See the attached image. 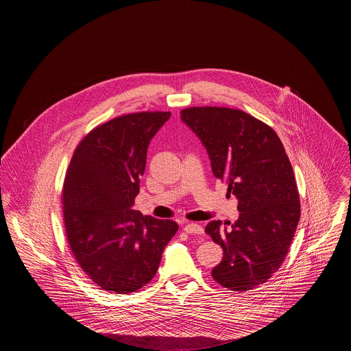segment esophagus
<instances>
[{"mask_svg": "<svg viewBox=\"0 0 351 351\" xmlns=\"http://www.w3.org/2000/svg\"><path fill=\"white\" fill-rule=\"evenodd\" d=\"M184 230L188 234H204V228L199 223H186L184 226Z\"/></svg>", "mask_w": 351, "mask_h": 351, "instance_id": "obj_1", "label": "esophagus"}]
</instances>
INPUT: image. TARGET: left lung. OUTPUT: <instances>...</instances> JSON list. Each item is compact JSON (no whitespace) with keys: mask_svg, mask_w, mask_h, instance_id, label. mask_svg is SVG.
<instances>
[{"mask_svg":"<svg viewBox=\"0 0 351 351\" xmlns=\"http://www.w3.org/2000/svg\"><path fill=\"white\" fill-rule=\"evenodd\" d=\"M184 123L209 155L213 175L238 200V219L210 221L205 232L223 250L213 279L232 291L266 283L280 267L300 219L293 169L276 133L229 108H188Z\"/></svg>","mask_w":351,"mask_h":351,"instance_id":"obj_1","label":"left lung"}]
</instances>
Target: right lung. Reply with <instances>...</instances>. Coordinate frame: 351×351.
Here are the masks:
<instances>
[{"mask_svg": "<svg viewBox=\"0 0 351 351\" xmlns=\"http://www.w3.org/2000/svg\"><path fill=\"white\" fill-rule=\"evenodd\" d=\"M169 112L114 118L88 134L75 151L63 186L68 243L101 289L126 295L149 283L178 232L172 219L133 209L154 135Z\"/></svg>", "mask_w": 351, "mask_h": 351, "instance_id": "right-lung-1", "label": "right lung"}]
</instances>
